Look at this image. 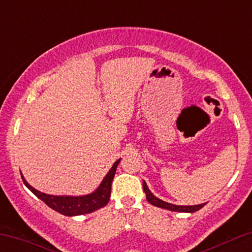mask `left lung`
<instances>
[{
	"label": "left lung",
	"instance_id": "left-lung-1",
	"mask_svg": "<svg viewBox=\"0 0 252 252\" xmlns=\"http://www.w3.org/2000/svg\"><path fill=\"white\" fill-rule=\"evenodd\" d=\"M143 190L146 193V198L148 202H150L154 206L161 207V209H166V210H170V211H175V212H195V211L200 210L201 207L205 206V204H200V205H194V206H179V205H173L169 204V202H166L161 199L156 198L152 194V192L148 189V186H147L146 182L143 181Z\"/></svg>",
	"mask_w": 252,
	"mask_h": 252
}]
</instances>
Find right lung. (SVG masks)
I'll list each match as a JSON object with an SVG mask.
<instances>
[{
	"instance_id": "right-lung-1",
	"label": "right lung",
	"mask_w": 252,
	"mask_h": 252,
	"mask_svg": "<svg viewBox=\"0 0 252 252\" xmlns=\"http://www.w3.org/2000/svg\"><path fill=\"white\" fill-rule=\"evenodd\" d=\"M120 161L121 158L114 163V166H112L111 169L109 170L108 174H106L105 178L103 179L102 184L99 185V187H98L94 193L83 196H57L45 194V193H41L39 192V190H36L35 189H33V187L25 180L24 176H21L26 186H27L37 198L41 199L47 206H50L51 209L56 210L57 212L62 213L63 216H79L85 215V213L94 212V211L100 209V207H104L108 204L110 195H111V184L112 180H114L115 173H116V168L118 163H120Z\"/></svg>"
}]
</instances>
